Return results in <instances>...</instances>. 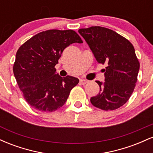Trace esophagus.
<instances>
[{
    "instance_id": "34e87169",
    "label": "esophagus",
    "mask_w": 153,
    "mask_h": 153,
    "mask_svg": "<svg viewBox=\"0 0 153 153\" xmlns=\"http://www.w3.org/2000/svg\"><path fill=\"white\" fill-rule=\"evenodd\" d=\"M88 82V80H83V79H81V80H80V85H85V83H87Z\"/></svg>"
}]
</instances>
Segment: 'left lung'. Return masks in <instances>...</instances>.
<instances>
[{"label": "left lung", "instance_id": "8db88e82", "mask_svg": "<svg viewBox=\"0 0 153 153\" xmlns=\"http://www.w3.org/2000/svg\"><path fill=\"white\" fill-rule=\"evenodd\" d=\"M97 62L106 64L103 70L105 82L96 81L100 93L91 98L94 106L105 111L114 110L130 98L137 80L140 62L133 45L114 31L101 26L80 29Z\"/></svg>", "mask_w": 153, "mask_h": 153}]
</instances>
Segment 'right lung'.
Here are the masks:
<instances>
[{
    "mask_svg": "<svg viewBox=\"0 0 153 153\" xmlns=\"http://www.w3.org/2000/svg\"><path fill=\"white\" fill-rule=\"evenodd\" d=\"M73 43H82L75 31L52 29L32 36L17 51L13 74L26 102L35 109H58L79 82L70 75L62 78L54 68L63 50Z\"/></svg>",
    "mask_w": 153,
    "mask_h": 153,
    "instance_id": "right-lung-1",
    "label": "right lung"
}]
</instances>
